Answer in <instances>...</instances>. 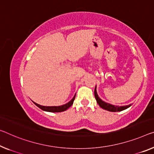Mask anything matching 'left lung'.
I'll list each match as a JSON object with an SVG mask.
<instances>
[{
  "label": "left lung",
  "mask_w": 154,
  "mask_h": 154,
  "mask_svg": "<svg viewBox=\"0 0 154 154\" xmlns=\"http://www.w3.org/2000/svg\"><path fill=\"white\" fill-rule=\"evenodd\" d=\"M94 96H95L96 102L98 103L99 106H100L101 108H103V109L107 110L109 112H121L122 110H125L126 109L129 108L130 106L131 105H129L126 106H117V105H113L107 103H105V102L102 100L98 96V94H97V91H96V87H95V89H94Z\"/></svg>",
  "instance_id": "1"
}]
</instances>
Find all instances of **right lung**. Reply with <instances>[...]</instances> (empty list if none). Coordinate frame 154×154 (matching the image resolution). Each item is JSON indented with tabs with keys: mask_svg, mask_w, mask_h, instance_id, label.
<instances>
[{
	"mask_svg": "<svg viewBox=\"0 0 154 154\" xmlns=\"http://www.w3.org/2000/svg\"><path fill=\"white\" fill-rule=\"evenodd\" d=\"M75 97V95L74 96V98H73L72 100H71L69 102V103H66L65 105H61V106H51V107H49H49H47V106L40 105H38V104L34 103H34L37 106V107H38L40 109H41L42 110L45 111V112H64V111L67 110L68 108H69L71 106L73 105V103H74Z\"/></svg>",
	"mask_w": 154,
	"mask_h": 154,
	"instance_id": "1",
	"label": "right lung"
}]
</instances>
